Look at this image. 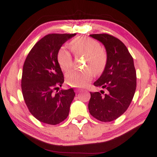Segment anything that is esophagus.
<instances>
[{"label":"esophagus","mask_w":157,"mask_h":157,"mask_svg":"<svg viewBox=\"0 0 157 157\" xmlns=\"http://www.w3.org/2000/svg\"><path fill=\"white\" fill-rule=\"evenodd\" d=\"M83 89H76V91L77 92V93H78V92H81V91H83Z\"/></svg>","instance_id":"obj_1"}]
</instances>
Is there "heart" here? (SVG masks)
<instances>
[{
  "label": "heart",
  "instance_id": "obj_1",
  "mask_svg": "<svg viewBox=\"0 0 157 157\" xmlns=\"http://www.w3.org/2000/svg\"><path fill=\"white\" fill-rule=\"evenodd\" d=\"M70 48L76 56L86 58L83 71L74 70L66 76V82L74 87H83L88 85L93 78V71L98 74L104 70L107 63V53L97 40L85 36L75 38L70 42ZM58 62L64 71H68L73 67L71 53L65 47L58 53Z\"/></svg>",
  "mask_w": 157,
  "mask_h": 157
}]
</instances>
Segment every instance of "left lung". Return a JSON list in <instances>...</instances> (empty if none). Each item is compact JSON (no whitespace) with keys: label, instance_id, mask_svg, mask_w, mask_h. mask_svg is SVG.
Returning <instances> with one entry per match:
<instances>
[{"label":"left lung","instance_id":"8db88e82","mask_svg":"<svg viewBox=\"0 0 157 157\" xmlns=\"http://www.w3.org/2000/svg\"><path fill=\"white\" fill-rule=\"evenodd\" d=\"M90 36L104 45L107 63L95 86L106 89V93L90 92L89 110L101 121L117 119L126 111L134 97L136 87V74L134 60L125 45L114 36L106 33Z\"/></svg>","mask_w":157,"mask_h":157}]
</instances>
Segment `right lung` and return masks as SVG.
Listing matches in <instances>:
<instances>
[{
  "label": "right lung",
  "instance_id": "add662e5",
  "mask_svg": "<svg viewBox=\"0 0 157 157\" xmlns=\"http://www.w3.org/2000/svg\"><path fill=\"white\" fill-rule=\"evenodd\" d=\"M76 36L48 34L36 43L23 64L21 89L25 104L32 115L43 123L56 125L69 113L75 96L74 89H59L64 82L58 62V53L64 43Z\"/></svg>",
  "mask_w": 157,
  "mask_h": 157
}]
</instances>
